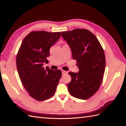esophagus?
Segmentation results:
<instances>
[{"label":"esophagus","mask_w":126,"mask_h":126,"mask_svg":"<svg viewBox=\"0 0 126 126\" xmlns=\"http://www.w3.org/2000/svg\"><path fill=\"white\" fill-rule=\"evenodd\" d=\"M62 73L63 75H65V74H68V72L67 71H64V70H62Z\"/></svg>","instance_id":"esophagus-1"}]
</instances>
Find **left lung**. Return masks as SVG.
<instances>
[{"label": "left lung", "mask_w": 126, "mask_h": 126, "mask_svg": "<svg viewBox=\"0 0 126 126\" xmlns=\"http://www.w3.org/2000/svg\"><path fill=\"white\" fill-rule=\"evenodd\" d=\"M61 33L79 69L78 73H69L71 81L68 84V90L74 97L87 100L97 92L102 82L106 66L104 50L96 37L87 29Z\"/></svg>", "instance_id": "left-lung-1"}]
</instances>
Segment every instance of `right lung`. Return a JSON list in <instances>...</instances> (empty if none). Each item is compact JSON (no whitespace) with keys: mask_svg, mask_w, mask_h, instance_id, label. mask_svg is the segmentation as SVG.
Masks as SVG:
<instances>
[{"mask_svg":"<svg viewBox=\"0 0 126 126\" xmlns=\"http://www.w3.org/2000/svg\"><path fill=\"white\" fill-rule=\"evenodd\" d=\"M61 36V32L32 31L23 39L16 57L19 76L29 95L37 101L51 97L62 76V71L43 68L49 49Z\"/></svg>","mask_w":126,"mask_h":126,"instance_id":"right-lung-1","label":"right lung"}]
</instances>
